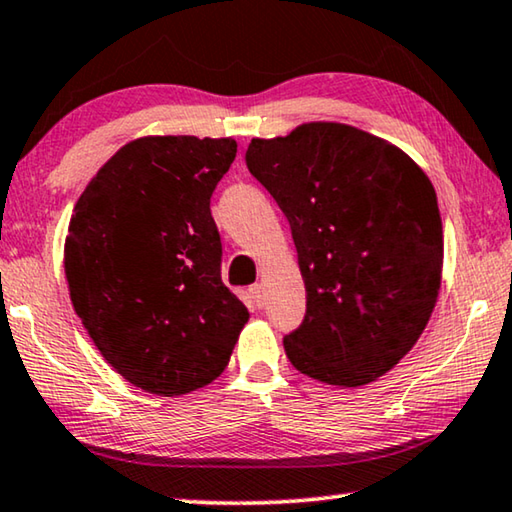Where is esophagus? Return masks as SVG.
<instances>
[{
  "label": "esophagus",
  "instance_id": "esophagus-1",
  "mask_svg": "<svg viewBox=\"0 0 512 512\" xmlns=\"http://www.w3.org/2000/svg\"><path fill=\"white\" fill-rule=\"evenodd\" d=\"M250 298H253L255 307H264V303H266L264 287H262V285H253V287H250Z\"/></svg>",
  "mask_w": 512,
  "mask_h": 512
}]
</instances>
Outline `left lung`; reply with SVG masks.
Listing matches in <instances>:
<instances>
[{
	"label": "left lung",
	"mask_w": 512,
	"mask_h": 512,
	"mask_svg": "<svg viewBox=\"0 0 512 512\" xmlns=\"http://www.w3.org/2000/svg\"><path fill=\"white\" fill-rule=\"evenodd\" d=\"M246 166L287 216L305 280L289 362L339 387L380 378L437 303L444 241L431 180L396 145L342 123L253 139Z\"/></svg>",
	"instance_id": "8db88e82"
}]
</instances>
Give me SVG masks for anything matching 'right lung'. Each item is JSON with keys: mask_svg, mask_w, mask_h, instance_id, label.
Segmentation results:
<instances>
[{"mask_svg": "<svg viewBox=\"0 0 512 512\" xmlns=\"http://www.w3.org/2000/svg\"><path fill=\"white\" fill-rule=\"evenodd\" d=\"M234 157V139H136L97 170L70 218L63 264L75 312L102 358L150 394L212 383L248 321L221 280L209 209Z\"/></svg>", "mask_w": 512, "mask_h": 512, "instance_id": "add662e5", "label": "right lung"}]
</instances>
